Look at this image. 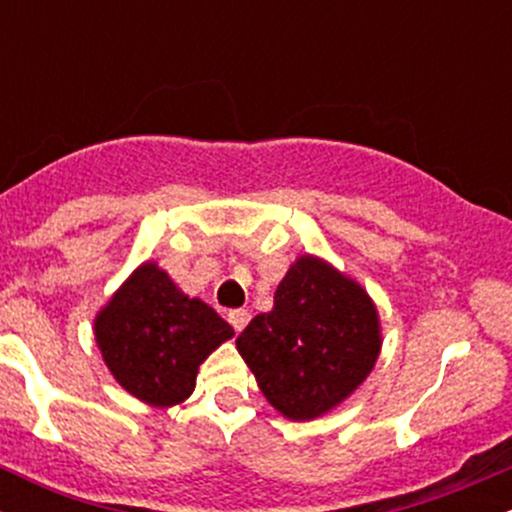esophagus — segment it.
<instances>
[{
    "mask_svg": "<svg viewBox=\"0 0 512 512\" xmlns=\"http://www.w3.org/2000/svg\"><path fill=\"white\" fill-rule=\"evenodd\" d=\"M228 322H231V325H233V330L240 332L250 322V313L245 308L231 310V313H228Z\"/></svg>",
    "mask_w": 512,
    "mask_h": 512,
    "instance_id": "esophagus-1",
    "label": "esophagus"
}]
</instances>
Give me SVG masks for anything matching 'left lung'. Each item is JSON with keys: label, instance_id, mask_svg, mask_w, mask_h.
<instances>
[{"label": "left lung", "instance_id": "8db88e82", "mask_svg": "<svg viewBox=\"0 0 512 512\" xmlns=\"http://www.w3.org/2000/svg\"><path fill=\"white\" fill-rule=\"evenodd\" d=\"M236 346L274 409L315 419L366 380L380 351L378 313L356 281L305 255Z\"/></svg>", "mask_w": 512, "mask_h": 512}]
</instances>
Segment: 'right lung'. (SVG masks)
Listing matches in <instances>:
<instances>
[{
	"label": "right lung",
	"mask_w": 512,
	"mask_h": 512,
	"mask_svg": "<svg viewBox=\"0 0 512 512\" xmlns=\"http://www.w3.org/2000/svg\"><path fill=\"white\" fill-rule=\"evenodd\" d=\"M231 337L226 320L180 293L156 264L139 267L96 317V342L110 373L154 407L190 397L199 363Z\"/></svg>",
	"instance_id": "add662e5"
}]
</instances>
